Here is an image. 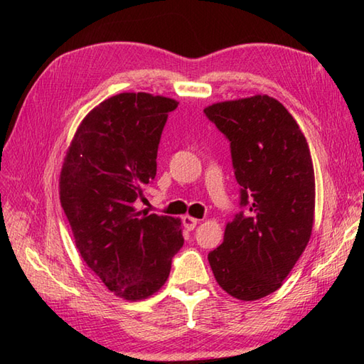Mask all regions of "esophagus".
<instances>
[{"label":"esophagus","mask_w":364,"mask_h":364,"mask_svg":"<svg viewBox=\"0 0 364 364\" xmlns=\"http://www.w3.org/2000/svg\"><path fill=\"white\" fill-rule=\"evenodd\" d=\"M197 223H198V220L196 218H191V215H184L183 218V225L188 231L194 230L197 227Z\"/></svg>","instance_id":"1"}]
</instances>
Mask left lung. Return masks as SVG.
<instances>
[{"instance_id":"left-lung-1","label":"left lung","mask_w":364,"mask_h":364,"mask_svg":"<svg viewBox=\"0 0 364 364\" xmlns=\"http://www.w3.org/2000/svg\"><path fill=\"white\" fill-rule=\"evenodd\" d=\"M230 141L241 205L210 252L215 280L239 300L280 288L310 241L314 168L306 139L275 98L255 95L203 111Z\"/></svg>"}]
</instances>
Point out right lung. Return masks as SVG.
Listing matches in <instances>:
<instances>
[{"instance_id": "right-lung-1", "label": "right lung", "mask_w": 364, "mask_h": 364, "mask_svg": "<svg viewBox=\"0 0 364 364\" xmlns=\"http://www.w3.org/2000/svg\"><path fill=\"white\" fill-rule=\"evenodd\" d=\"M176 106L145 92L105 100L82 120L60 172V205L76 249L125 300L156 292L184 242L180 220L134 208L156 176L161 134Z\"/></svg>"}]
</instances>
